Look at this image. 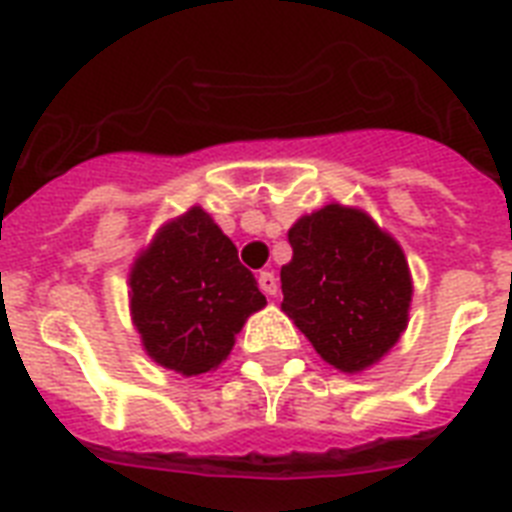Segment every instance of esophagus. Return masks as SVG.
Masks as SVG:
<instances>
[{"mask_svg":"<svg viewBox=\"0 0 512 512\" xmlns=\"http://www.w3.org/2000/svg\"><path fill=\"white\" fill-rule=\"evenodd\" d=\"M257 284H260V289H263L268 297H273L276 292H279V279H276L271 271L260 273V276H257Z\"/></svg>","mask_w":512,"mask_h":512,"instance_id":"esophagus-1","label":"esophagus"}]
</instances>
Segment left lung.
<instances>
[{
	"instance_id": "1",
	"label": "left lung",
	"mask_w": 512,
	"mask_h": 512,
	"mask_svg": "<svg viewBox=\"0 0 512 512\" xmlns=\"http://www.w3.org/2000/svg\"><path fill=\"white\" fill-rule=\"evenodd\" d=\"M281 311L329 366L358 374L404 335L412 273L401 244L364 209L327 204L289 228Z\"/></svg>"
}]
</instances>
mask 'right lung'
Segmentation results:
<instances>
[{
  "label": "right lung",
  "instance_id": "right-lung-1",
  "mask_svg": "<svg viewBox=\"0 0 512 512\" xmlns=\"http://www.w3.org/2000/svg\"><path fill=\"white\" fill-rule=\"evenodd\" d=\"M260 308L255 276L201 207L167 220L130 268V316L143 350L183 377L215 372Z\"/></svg>",
  "mask_w": 512,
  "mask_h": 512
}]
</instances>
